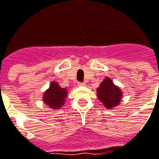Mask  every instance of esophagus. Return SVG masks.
<instances>
[{
  "instance_id": "1",
  "label": "esophagus",
  "mask_w": 159,
  "mask_h": 159,
  "mask_svg": "<svg viewBox=\"0 0 159 159\" xmlns=\"http://www.w3.org/2000/svg\"><path fill=\"white\" fill-rule=\"evenodd\" d=\"M78 86H79V87H85V86H86V83L79 82L78 83Z\"/></svg>"
}]
</instances>
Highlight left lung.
Masks as SVG:
<instances>
[{
    "mask_svg": "<svg viewBox=\"0 0 159 159\" xmlns=\"http://www.w3.org/2000/svg\"><path fill=\"white\" fill-rule=\"evenodd\" d=\"M96 94L104 107L110 110L118 106L123 97L121 89L116 86L109 77H106L102 81L99 88L96 89Z\"/></svg>",
    "mask_w": 159,
    "mask_h": 159,
    "instance_id": "left-lung-1",
    "label": "left lung"
}]
</instances>
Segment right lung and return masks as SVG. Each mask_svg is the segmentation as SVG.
I'll return each mask as SVG.
<instances>
[{
	"label": "right lung",
	"instance_id": "right-lung-1",
	"mask_svg": "<svg viewBox=\"0 0 159 159\" xmlns=\"http://www.w3.org/2000/svg\"><path fill=\"white\" fill-rule=\"evenodd\" d=\"M67 94V89L61 88L57 81H52L49 88L44 92L42 101L50 109L59 110L64 104Z\"/></svg>",
	"mask_w": 159,
	"mask_h": 159
}]
</instances>
